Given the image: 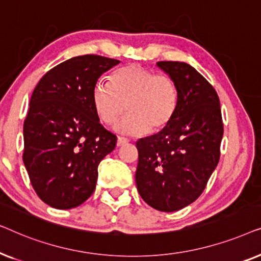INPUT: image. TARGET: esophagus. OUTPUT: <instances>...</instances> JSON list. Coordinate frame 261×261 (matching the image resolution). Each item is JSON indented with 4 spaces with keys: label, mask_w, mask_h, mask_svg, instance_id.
<instances>
[{
    "label": "esophagus",
    "mask_w": 261,
    "mask_h": 261,
    "mask_svg": "<svg viewBox=\"0 0 261 261\" xmlns=\"http://www.w3.org/2000/svg\"><path fill=\"white\" fill-rule=\"evenodd\" d=\"M128 141H129V140H128V139H127V138H123V137H119V138H117L116 145H117V146H119V147H120V146H122V145H124V144H127V142H128Z\"/></svg>",
    "instance_id": "esophagus-1"
}]
</instances>
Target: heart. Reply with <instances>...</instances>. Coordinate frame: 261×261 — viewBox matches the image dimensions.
Returning a JSON list of instances; mask_svg holds the SVG:
<instances>
[{
  "mask_svg": "<svg viewBox=\"0 0 261 261\" xmlns=\"http://www.w3.org/2000/svg\"><path fill=\"white\" fill-rule=\"evenodd\" d=\"M91 98L96 115L107 126L115 124L128 109L116 129L138 135L164 129L176 114L179 94L169 74L126 65L110 76L109 84H96Z\"/></svg>",
  "mask_w": 261,
  "mask_h": 261,
  "instance_id": "b5f03b06",
  "label": "heart"
}]
</instances>
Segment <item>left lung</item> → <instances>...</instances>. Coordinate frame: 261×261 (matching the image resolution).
Listing matches in <instances>:
<instances>
[{"instance_id":"1","label":"left lung","mask_w":261,"mask_h":261,"mask_svg":"<svg viewBox=\"0 0 261 261\" xmlns=\"http://www.w3.org/2000/svg\"><path fill=\"white\" fill-rule=\"evenodd\" d=\"M178 87V107L167 126L137 142L135 172L142 199L160 212H176L195 202L220 160L223 122L213 85L183 62H158Z\"/></svg>"}]
</instances>
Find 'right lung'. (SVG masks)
<instances>
[{
    "instance_id": "add662e5",
    "label": "right lung",
    "mask_w": 261,
    "mask_h": 261,
    "mask_svg": "<svg viewBox=\"0 0 261 261\" xmlns=\"http://www.w3.org/2000/svg\"><path fill=\"white\" fill-rule=\"evenodd\" d=\"M120 60L73 57L47 71L32 94L23 122V164L42 202L71 209L90 197L98 165L115 148L116 135L99 122L92 90Z\"/></svg>"
}]
</instances>
